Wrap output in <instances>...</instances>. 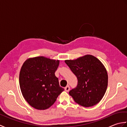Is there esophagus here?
I'll return each instance as SVG.
<instances>
[{
    "label": "esophagus",
    "mask_w": 127,
    "mask_h": 127,
    "mask_svg": "<svg viewBox=\"0 0 127 127\" xmlns=\"http://www.w3.org/2000/svg\"><path fill=\"white\" fill-rule=\"evenodd\" d=\"M64 89H65V91L66 92H69L70 90V87L69 86H67L65 88H64Z\"/></svg>",
    "instance_id": "esophagus-1"
}]
</instances>
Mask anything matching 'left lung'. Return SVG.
Segmentation results:
<instances>
[{
  "label": "left lung",
  "instance_id": "left-lung-1",
  "mask_svg": "<svg viewBox=\"0 0 127 127\" xmlns=\"http://www.w3.org/2000/svg\"><path fill=\"white\" fill-rule=\"evenodd\" d=\"M65 63L78 80L76 87L70 91V95L83 107L98 104L106 92L108 83L106 70L101 62L88 55L75 60H65Z\"/></svg>",
  "mask_w": 127,
  "mask_h": 127
}]
</instances>
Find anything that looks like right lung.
Instances as JSON below:
<instances>
[{"instance_id": "obj_1", "label": "right lung", "mask_w": 127, "mask_h": 127, "mask_svg": "<svg viewBox=\"0 0 127 127\" xmlns=\"http://www.w3.org/2000/svg\"><path fill=\"white\" fill-rule=\"evenodd\" d=\"M59 64V60L42 56L29 58L23 63L19 77L21 91L24 98L34 108H49L64 90L55 74Z\"/></svg>"}]
</instances>
